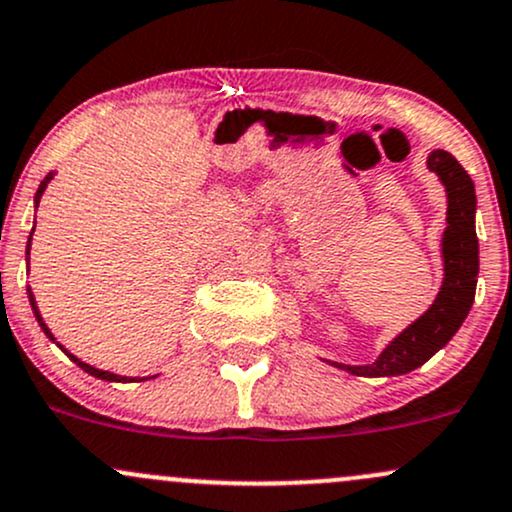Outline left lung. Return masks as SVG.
<instances>
[{
	"label": "left lung",
	"instance_id": "8db88e82",
	"mask_svg": "<svg viewBox=\"0 0 512 512\" xmlns=\"http://www.w3.org/2000/svg\"><path fill=\"white\" fill-rule=\"evenodd\" d=\"M428 167L440 174L447 187V230L442 238L445 257V282L440 294L425 316H420L411 328L403 330L396 340L381 352L379 359L364 367L338 364L335 367L355 376H396L408 374L425 364L440 347H445L466 313L471 311L479 277V238H476L474 213L476 194L474 182L466 170L445 150H435L428 157Z\"/></svg>",
	"mask_w": 512,
	"mask_h": 512
}]
</instances>
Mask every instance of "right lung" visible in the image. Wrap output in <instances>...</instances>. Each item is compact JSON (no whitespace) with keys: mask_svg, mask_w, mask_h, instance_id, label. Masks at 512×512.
I'll return each mask as SVG.
<instances>
[{"mask_svg":"<svg viewBox=\"0 0 512 512\" xmlns=\"http://www.w3.org/2000/svg\"><path fill=\"white\" fill-rule=\"evenodd\" d=\"M50 177H53V174H48V177H46V179H43V182H41V187H38V192H36V204H38V201H41V196H43V192H46V187H48ZM28 247H31V240H28ZM28 299H31V308H33V313H36L38 323H41L43 333H46L50 340H55V338H53V333H50V330H48V325H46V323H43V318H41V316H38V306H36V301H33V294H31V289H28ZM60 350H63V352H65V355H67V357H70V359H72V362H75V364H77V367H80V369H84V372H87V374L97 376V379H104V381H133V379H126V376H119V374H111V372H104V369H97V367H92V364L82 362V359H77L75 355H70V352H67L63 345H60Z\"/></svg>","mask_w":512,"mask_h":512,"instance_id":"obj_1","label":"right lung"}]
</instances>
